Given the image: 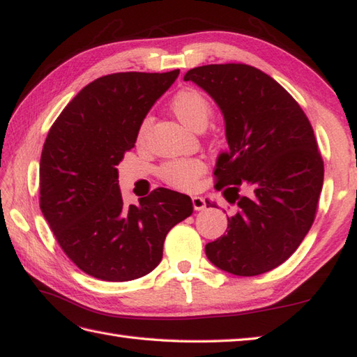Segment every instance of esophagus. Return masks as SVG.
Masks as SVG:
<instances>
[{
	"label": "esophagus",
	"mask_w": 357,
	"mask_h": 357,
	"mask_svg": "<svg viewBox=\"0 0 357 357\" xmlns=\"http://www.w3.org/2000/svg\"><path fill=\"white\" fill-rule=\"evenodd\" d=\"M192 206H194V210H196V211H202L206 206L205 199L199 197V196H192Z\"/></svg>",
	"instance_id": "esophagus-1"
}]
</instances>
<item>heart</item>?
Masks as SVG:
<instances>
[{
	"label": "heart",
	"mask_w": 357,
	"mask_h": 357,
	"mask_svg": "<svg viewBox=\"0 0 357 357\" xmlns=\"http://www.w3.org/2000/svg\"><path fill=\"white\" fill-rule=\"evenodd\" d=\"M172 112L188 129L204 130L211 116V104L202 93L196 90H181L172 99ZM151 126V118L141 121L138 129V139H144ZM205 172L204 161L199 158L171 160L160 167V177L166 185L177 190H192L199 177Z\"/></svg>",
	"instance_id": "b5f03b06"
}]
</instances>
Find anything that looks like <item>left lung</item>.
I'll return each mask as SVG.
<instances>
[{"label":"left lung","instance_id":"8db88e82","mask_svg":"<svg viewBox=\"0 0 357 357\" xmlns=\"http://www.w3.org/2000/svg\"><path fill=\"white\" fill-rule=\"evenodd\" d=\"M185 80L224 115L228 151L218 158L214 188L236 206L227 234L205 245L206 257L238 277L266 273L297 250L317 213L324 160L312 126L297 100L255 66L204 65Z\"/></svg>","mask_w":357,"mask_h":357}]
</instances>
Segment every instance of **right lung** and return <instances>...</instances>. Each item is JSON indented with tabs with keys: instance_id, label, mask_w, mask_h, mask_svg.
<instances>
[{
	"instance_id": "obj_1",
	"label": "right lung",
	"mask_w": 357,
	"mask_h": 357,
	"mask_svg": "<svg viewBox=\"0 0 357 357\" xmlns=\"http://www.w3.org/2000/svg\"><path fill=\"white\" fill-rule=\"evenodd\" d=\"M115 73L84 86L54 121L40 158V210L80 271L104 281L144 277L163 258L167 231L192 214L191 199L157 188L126 206L116 166L141 121L178 76Z\"/></svg>"
}]
</instances>
